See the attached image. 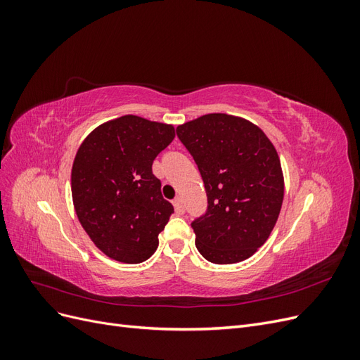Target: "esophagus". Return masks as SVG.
<instances>
[{
	"instance_id": "esophagus-1",
	"label": "esophagus",
	"mask_w": 360,
	"mask_h": 360,
	"mask_svg": "<svg viewBox=\"0 0 360 360\" xmlns=\"http://www.w3.org/2000/svg\"><path fill=\"white\" fill-rule=\"evenodd\" d=\"M172 204H174V209H176L177 214H183L184 213V204H183L181 198H176V200L172 201Z\"/></svg>"
}]
</instances>
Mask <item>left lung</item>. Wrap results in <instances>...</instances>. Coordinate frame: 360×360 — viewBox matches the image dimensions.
Listing matches in <instances>:
<instances>
[{
  "mask_svg": "<svg viewBox=\"0 0 360 360\" xmlns=\"http://www.w3.org/2000/svg\"><path fill=\"white\" fill-rule=\"evenodd\" d=\"M176 132L207 193L205 213L191 224L198 252L214 264L254 255L274 230L284 200L274 144L255 124L226 114L202 115Z\"/></svg>",
  "mask_w": 360,
  "mask_h": 360,
  "instance_id": "1",
  "label": "left lung"
}]
</instances>
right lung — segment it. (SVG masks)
<instances>
[{
	"mask_svg": "<svg viewBox=\"0 0 360 360\" xmlns=\"http://www.w3.org/2000/svg\"><path fill=\"white\" fill-rule=\"evenodd\" d=\"M176 132L171 124L123 115L96 127L72 167L78 219L105 255L138 264L155 254L174 207L162 197L153 160Z\"/></svg>",
	"mask_w": 360,
	"mask_h": 360,
	"instance_id": "1",
	"label": "right lung"
}]
</instances>
